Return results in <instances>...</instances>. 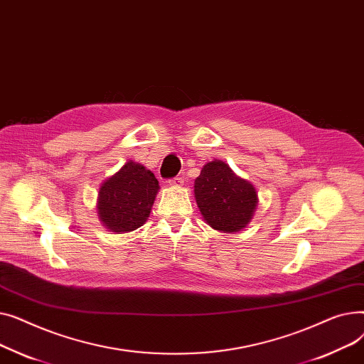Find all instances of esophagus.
<instances>
[{
	"label": "esophagus",
	"instance_id": "obj_1",
	"mask_svg": "<svg viewBox=\"0 0 364 364\" xmlns=\"http://www.w3.org/2000/svg\"><path fill=\"white\" fill-rule=\"evenodd\" d=\"M168 183H169V186H172V187H181V186L184 184V180H183L181 177H176V178H171Z\"/></svg>",
	"mask_w": 364,
	"mask_h": 364
}]
</instances>
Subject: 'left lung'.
Returning <instances> with one entry per match:
<instances>
[{"label":"left lung","mask_w":364,"mask_h":364,"mask_svg":"<svg viewBox=\"0 0 364 364\" xmlns=\"http://www.w3.org/2000/svg\"><path fill=\"white\" fill-rule=\"evenodd\" d=\"M195 199L208 225L221 233H239L251 223L258 205L252 183L236 176L225 162H206L195 180Z\"/></svg>","instance_id":"8db88e82"}]
</instances>
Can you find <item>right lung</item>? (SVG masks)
I'll return each mask as SVG.
<instances>
[{
  "mask_svg": "<svg viewBox=\"0 0 364 364\" xmlns=\"http://www.w3.org/2000/svg\"><path fill=\"white\" fill-rule=\"evenodd\" d=\"M155 174L141 164L128 161L99 188L97 215L109 232L129 233L141 227L159 192Z\"/></svg>",
  "mask_w": 364,
  "mask_h": 364,
  "instance_id": "obj_1",
  "label": "right lung"
}]
</instances>
